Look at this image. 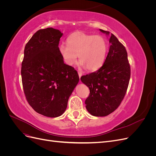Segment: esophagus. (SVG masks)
Listing matches in <instances>:
<instances>
[{"mask_svg":"<svg viewBox=\"0 0 156 156\" xmlns=\"http://www.w3.org/2000/svg\"><path fill=\"white\" fill-rule=\"evenodd\" d=\"M78 75H79V78H81V77L82 76V73L80 72H78Z\"/></svg>","mask_w":156,"mask_h":156,"instance_id":"34e87169","label":"esophagus"}]
</instances>
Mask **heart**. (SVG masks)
<instances>
[{"mask_svg":"<svg viewBox=\"0 0 156 156\" xmlns=\"http://www.w3.org/2000/svg\"><path fill=\"white\" fill-rule=\"evenodd\" d=\"M67 45H60L58 51L64 62L72 66L77 62L88 71H95L104 63L108 52V44L101 36L75 32L67 38Z\"/></svg>","mask_w":156,"mask_h":156,"instance_id":"b5f03b06","label":"heart"}]
</instances>
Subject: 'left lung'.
I'll list each match as a JSON object with an SVG mask.
<instances>
[{"label": "left lung", "instance_id": "8db88e82", "mask_svg": "<svg viewBox=\"0 0 156 156\" xmlns=\"http://www.w3.org/2000/svg\"><path fill=\"white\" fill-rule=\"evenodd\" d=\"M100 30L109 36V32ZM109 43V51L102 66L81 77L82 83L90 89V95L85 100L86 108L95 116H107L119 107L130 79V66L125 47L112 34Z\"/></svg>", "mask_w": 156, "mask_h": 156}]
</instances>
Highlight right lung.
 Masks as SVG:
<instances>
[{"mask_svg":"<svg viewBox=\"0 0 156 156\" xmlns=\"http://www.w3.org/2000/svg\"><path fill=\"white\" fill-rule=\"evenodd\" d=\"M63 33L53 28L37 30L26 44L21 65L23 87L27 100L45 116L62 115L79 83L77 72L64 63L58 51Z\"/></svg>","mask_w":156,"mask_h":156,"instance_id":"1","label":"right lung"}]
</instances>
